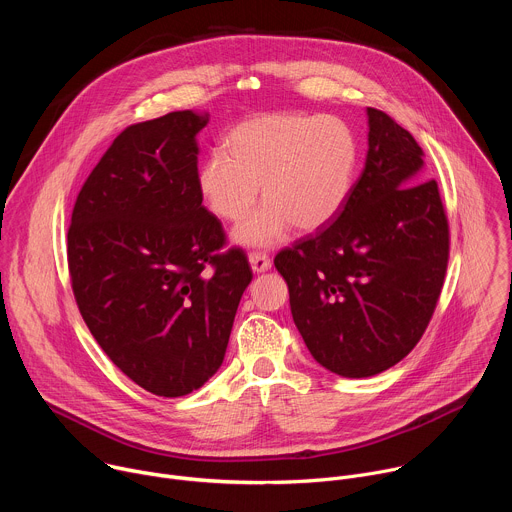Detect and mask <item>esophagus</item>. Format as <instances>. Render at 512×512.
I'll return each mask as SVG.
<instances>
[{
	"mask_svg": "<svg viewBox=\"0 0 512 512\" xmlns=\"http://www.w3.org/2000/svg\"><path fill=\"white\" fill-rule=\"evenodd\" d=\"M249 263H251V269L255 273H265V271L271 269V259L265 253H251Z\"/></svg>",
	"mask_w": 512,
	"mask_h": 512,
	"instance_id": "obj_1",
	"label": "esophagus"
}]
</instances>
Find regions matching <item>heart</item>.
<instances>
[{
    "mask_svg": "<svg viewBox=\"0 0 512 512\" xmlns=\"http://www.w3.org/2000/svg\"><path fill=\"white\" fill-rule=\"evenodd\" d=\"M358 162L352 129L338 117L271 113L253 117L229 135V152L212 150L200 164L196 186L204 204L237 221L233 239L245 247H271L291 229L316 233L344 210Z\"/></svg>",
    "mask_w": 512,
    "mask_h": 512,
    "instance_id": "1",
    "label": "heart"
}]
</instances>
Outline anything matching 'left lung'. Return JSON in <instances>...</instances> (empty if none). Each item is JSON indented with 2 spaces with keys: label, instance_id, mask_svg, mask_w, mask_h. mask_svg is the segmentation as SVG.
I'll return each instance as SVG.
<instances>
[{
  "label": "left lung",
  "instance_id": "1",
  "mask_svg": "<svg viewBox=\"0 0 512 512\" xmlns=\"http://www.w3.org/2000/svg\"><path fill=\"white\" fill-rule=\"evenodd\" d=\"M367 115V162L344 210L273 261L310 354L348 379L379 375L413 350L450 255L448 218L419 143L387 113Z\"/></svg>",
  "mask_w": 512,
  "mask_h": 512
}]
</instances>
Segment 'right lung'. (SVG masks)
Wrapping results in <instances>:
<instances>
[{
  "instance_id": "add662e5",
  "label": "right lung",
  "mask_w": 512,
  "mask_h": 512,
  "mask_svg": "<svg viewBox=\"0 0 512 512\" xmlns=\"http://www.w3.org/2000/svg\"><path fill=\"white\" fill-rule=\"evenodd\" d=\"M206 115L174 111L123 129L83 184L68 229V271L85 324L133 383L160 397L200 389L221 369L243 291L241 249L196 186Z\"/></svg>"
}]
</instances>
